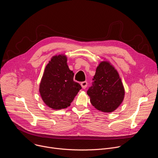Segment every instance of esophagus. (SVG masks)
<instances>
[{
  "mask_svg": "<svg viewBox=\"0 0 158 158\" xmlns=\"http://www.w3.org/2000/svg\"><path fill=\"white\" fill-rule=\"evenodd\" d=\"M81 86H82V87L83 89H85V88L87 87V81L82 82L81 83Z\"/></svg>",
  "mask_w": 158,
  "mask_h": 158,
  "instance_id": "1",
  "label": "esophagus"
}]
</instances>
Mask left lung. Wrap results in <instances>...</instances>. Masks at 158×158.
<instances>
[{"label": "left lung", "mask_w": 158, "mask_h": 158, "mask_svg": "<svg viewBox=\"0 0 158 158\" xmlns=\"http://www.w3.org/2000/svg\"><path fill=\"white\" fill-rule=\"evenodd\" d=\"M87 94L96 109L104 112L115 110L124 98V89L118 71L109 62H101Z\"/></svg>", "instance_id": "8db88e82"}]
</instances>
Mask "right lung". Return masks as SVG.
I'll return each mask as SVG.
<instances>
[{"label":"right lung","instance_id":"right-lung-1","mask_svg":"<svg viewBox=\"0 0 158 158\" xmlns=\"http://www.w3.org/2000/svg\"><path fill=\"white\" fill-rule=\"evenodd\" d=\"M74 74L65 55L53 56L45 68L39 85L44 103L56 110L69 107L82 88L74 81Z\"/></svg>","mask_w":158,"mask_h":158}]
</instances>
